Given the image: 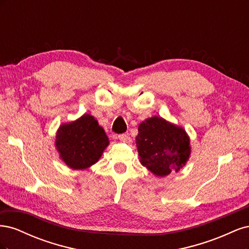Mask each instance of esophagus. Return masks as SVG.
Instances as JSON below:
<instances>
[{
  "mask_svg": "<svg viewBox=\"0 0 249 249\" xmlns=\"http://www.w3.org/2000/svg\"><path fill=\"white\" fill-rule=\"evenodd\" d=\"M118 139H119L120 141H122V142H124V143H130V142H132L131 137H130L127 134H122V135H119Z\"/></svg>",
  "mask_w": 249,
  "mask_h": 249,
  "instance_id": "1",
  "label": "esophagus"
}]
</instances>
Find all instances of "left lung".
<instances>
[{
    "instance_id": "8db88e82",
    "label": "left lung",
    "mask_w": 249,
    "mask_h": 249,
    "mask_svg": "<svg viewBox=\"0 0 249 249\" xmlns=\"http://www.w3.org/2000/svg\"><path fill=\"white\" fill-rule=\"evenodd\" d=\"M136 145L140 163L156 177L178 172L191 155L187 132L159 116L149 117L139 124Z\"/></svg>"
}]
</instances>
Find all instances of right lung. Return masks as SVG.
<instances>
[{"instance_id": "right-lung-1", "label": "right lung", "mask_w": 249, "mask_h": 249, "mask_svg": "<svg viewBox=\"0 0 249 249\" xmlns=\"http://www.w3.org/2000/svg\"><path fill=\"white\" fill-rule=\"evenodd\" d=\"M103 127L90 114L62 124L56 133L55 146L59 158L74 170L87 169L100 160L109 145Z\"/></svg>"}]
</instances>
